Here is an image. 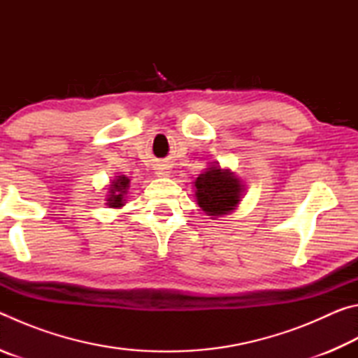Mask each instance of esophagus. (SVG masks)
Listing matches in <instances>:
<instances>
[{"mask_svg":"<svg viewBox=\"0 0 358 358\" xmlns=\"http://www.w3.org/2000/svg\"><path fill=\"white\" fill-rule=\"evenodd\" d=\"M155 171L157 177H169V175H171V169L166 164H157Z\"/></svg>","mask_w":358,"mask_h":358,"instance_id":"esophagus-1","label":"esophagus"}]
</instances>
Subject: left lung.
<instances>
[{"label":"left lung","instance_id":"8db88e82","mask_svg":"<svg viewBox=\"0 0 358 358\" xmlns=\"http://www.w3.org/2000/svg\"><path fill=\"white\" fill-rule=\"evenodd\" d=\"M194 196L199 207L211 220L230 215L237 210L245 194L243 180L230 169L211 164L194 181Z\"/></svg>","mask_w":358,"mask_h":358}]
</instances>
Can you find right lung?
<instances>
[{
  "instance_id": "obj_1",
  "label": "right lung",
  "mask_w": 358,
  "mask_h": 358,
  "mask_svg": "<svg viewBox=\"0 0 358 358\" xmlns=\"http://www.w3.org/2000/svg\"><path fill=\"white\" fill-rule=\"evenodd\" d=\"M131 180L126 175H115V178L110 180V185L107 186L106 205L108 208H121L126 203V194L129 191Z\"/></svg>"
}]
</instances>
